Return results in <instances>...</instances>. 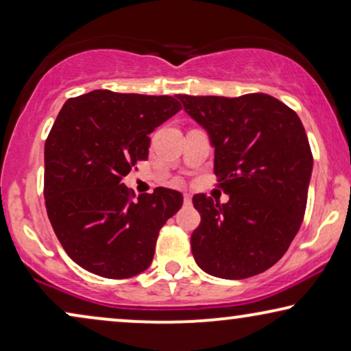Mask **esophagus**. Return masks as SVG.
I'll list each match as a JSON object with an SVG mask.
<instances>
[{
    "mask_svg": "<svg viewBox=\"0 0 351 351\" xmlns=\"http://www.w3.org/2000/svg\"><path fill=\"white\" fill-rule=\"evenodd\" d=\"M184 203L185 204H191V196L189 193H184Z\"/></svg>",
    "mask_w": 351,
    "mask_h": 351,
    "instance_id": "esophagus-1",
    "label": "esophagus"
}]
</instances>
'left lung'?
<instances>
[{"label":"left lung","instance_id":"8db88e82","mask_svg":"<svg viewBox=\"0 0 351 351\" xmlns=\"http://www.w3.org/2000/svg\"><path fill=\"white\" fill-rule=\"evenodd\" d=\"M179 99L209 132L214 172L230 195L225 204L193 196L201 214L190 239L195 261L223 280L258 275L285 256L304 220L313 169L304 124L268 94Z\"/></svg>","mask_w":351,"mask_h":351}]
</instances>
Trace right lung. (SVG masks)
<instances>
[{
    "mask_svg": "<svg viewBox=\"0 0 351 351\" xmlns=\"http://www.w3.org/2000/svg\"><path fill=\"white\" fill-rule=\"evenodd\" d=\"M182 108L171 95L97 89L69 99L45 145V199L56 237L94 275L124 280L150 267L158 233L182 208L179 191L141 195L121 184L148 158V134Z\"/></svg>",
    "mask_w": 351,
    "mask_h": 351,
    "instance_id": "add662e5",
    "label": "right lung"
}]
</instances>
